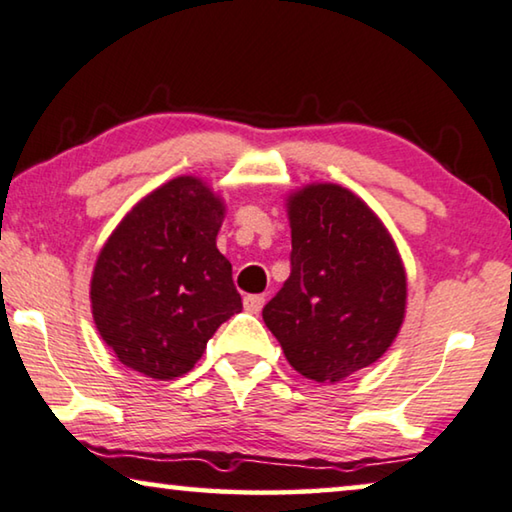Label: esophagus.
Segmentation results:
<instances>
[{
  "mask_svg": "<svg viewBox=\"0 0 512 512\" xmlns=\"http://www.w3.org/2000/svg\"><path fill=\"white\" fill-rule=\"evenodd\" d=\"M242 304H245V311H249V313H261V309L265 306V297L263 295H247Z\"/></svg>",
  "mask_w": 512,
  "mask_h": 512,
  "instance_id": "34e87169",
  "label": "esophagus"
}]
</instances>
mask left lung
Returning <instances> with one entry per match:
<instances>
[{
    "label": "left lung",
    "instance_id": "8db88e82",
    "mask_svg": "<svg viewBox=\"0 0 512 512\" xmlns=\"http://www.w3.org/2000/svg\"><path fill=\"white\" fill-rule=\"evenodd\" d=\"M293 272L263 309L283 355L316 382L373 366L405 322L407 272L377 212L336 183L286 196Z\"/></svg>",
    "mask_w": 512,
    "mask_h": 512
}]
</instances>
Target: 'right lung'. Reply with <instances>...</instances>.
Returning a JSON list of instances; mask_svg holds the SVG:
<instances>
[{"label": "right lung", "mask_w": 512, "mask_h": 512, "mask_svg": "<svg viewBox=\"0 0 512 512\" xmlns=\"http://www.w3.org/2000/svg\"><path fill=\"white\" fill-rule=\"evenodd\" d=\"M224 196L176 176L130 208L91 274V313L123 366L153 380L192 371L222 322L242 311L231 263L217 249Z\"/></svg>", "instance_id": "obj_1"}]
</instances>
